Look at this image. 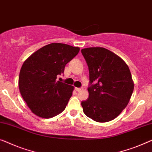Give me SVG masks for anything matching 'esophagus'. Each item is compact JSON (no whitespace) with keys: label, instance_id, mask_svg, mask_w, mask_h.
<instances>
[{"label":"esophagus","instance_id":"34e87169","mask_svg":"<svg viewBox=\"0 0 152 152\" xmlns=\"http://www.w3.org/2000/svg\"><path fill=\"white\" fill-rule=\"evenodd\" d=\"M75 90L76 91H80L82 90V88H77V87H76L75 88Z\"/></svg>","mask_w":152,"mask_h":152}]
</instances>
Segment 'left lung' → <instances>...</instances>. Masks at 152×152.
Wrapping results in <instances>:
<instances>
[{
    "label": "left lung",
    "instance_id": "left-lung-1",
    "mask_svg": "<svg viewBox=\"0 0 152 152\" xmlns=\"http://www.w3.org/2000/svg\"><path fill=\"white\" fill-rule=\"evenodd\" d=\"M89 71V98L81 102L83 112L97 122L118 116L130 101L134 82L130 69L118 55L101 47L81 50Z\"/></svg>",
    "mask_w": 152,
    "mask_h": 152
}]
</instances>
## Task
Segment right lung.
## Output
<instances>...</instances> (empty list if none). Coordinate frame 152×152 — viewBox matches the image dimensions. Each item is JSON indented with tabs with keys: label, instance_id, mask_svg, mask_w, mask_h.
Returning a JSON list of instances; mask_svg holds the SVG:
<instances>
[{
	"label": "right lung",
	"instance_id": "obj_1",
	"mask_svg": "<svg viewBox=\"0 0 152 152\" xmlns=\"http://www.w3.org/2000/svg\"><path fill=\"white\" fill-rule=\"evenodd\" d=\"M79 50L78 47L53 43L41 48L24 62L20 72L19 89L37 116L52 118L65 110L74 87L56 79Z\"/></svg>",
	"mask_w": 152,
	"mask_h": 152
}]
</instances>
